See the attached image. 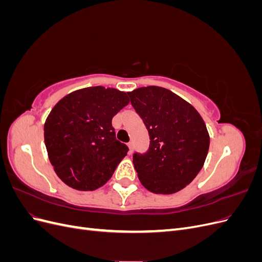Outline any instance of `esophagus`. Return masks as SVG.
Wrapping results in <instances>:
<instances>
[{"label": "esophagus", "instance_id": "esophagus-1", "mask_svg": "<svg viewBox=\"0 0 262 262\" xmlns=\"http://www.w3.org/2000/svg\"><path fill=\"white\" fill-rule=\"evenodd\" d=\"M128 146H129V154H132L133 153V143H132V142L128 143Z\"/></svg>", "mask_w": 262, "mask_h": 262}]
</instances>
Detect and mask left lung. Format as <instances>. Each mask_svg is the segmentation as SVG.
Listing matches in <instances>:
<instances>
[{
  "label": "left lung",
  "instance_id": "1",
  "mask_svg": "<svg viewBox=\"0 0 262 262\" xmlns=\"http://www.w3.org/2000/svg\"><path fill=\"white\" fill-rule=\"evenodd\" d=\"M128 94L150 140L145 154L133 155L141 184L154 193L180 191L199 173L209 152L210 136L201 115L164 87H140Z\"/></svg>",
  "mask_w": 262,
  "mask_h": 262
}]
</instances>
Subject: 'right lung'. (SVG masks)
Instances as JSON below:
<instances>
[{"mask_svg": "<svg viewBox=\"0 0 262 262\" xmlns=\"http://www.w3.org/2000/svg\"><path fill=\"white\" fill-rule=\"evenodd\" d=\"M129 102L128 93L93 86L70 93L55 104L45 122V144L66 185L93 191L112 178L129 150L116 139L112 120Z\"/></svg>", "mask_w": 262, "mask_h": 262, "instance_id": "1", "label": "right lung"}]
</instances>
